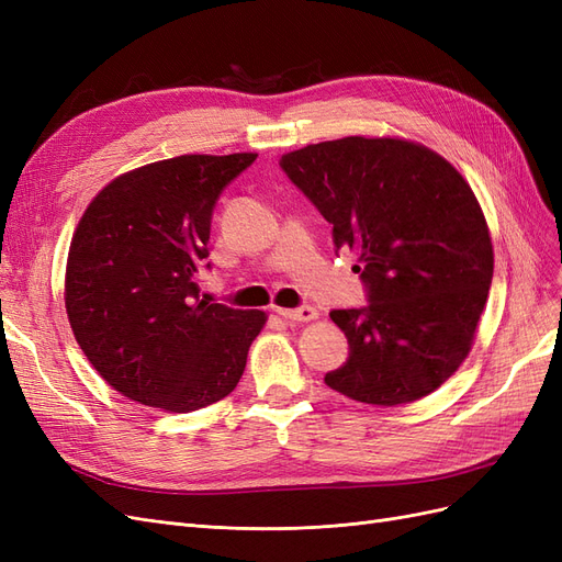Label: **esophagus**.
I'll use <instances>...</instances> for the list:
<instances>
[{
  "label": "esophagus",
  "instance_id": "esophagus-1",
  "mask_svg": "<svg viewBox=\"0 0 562 562\" xmlns=\"http://www.w3.org/2000/svg\"><path fill=\"white\" fill-rule=\"evenodd\" d=\"M281 318L285 321H314L318 318V312L314 307H300V310H277Z\"/></svg>",
  "mask_w": 562,
  "mask_h": 562
}]
</instances>
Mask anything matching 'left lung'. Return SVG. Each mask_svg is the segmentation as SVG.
<instances>
[{
  "mask_svg": "<svg viewBox=\"0 0 562 562\" xmlns=\"http://www.w3.org/2000/svg\"><path fill=\"white\" fill-rule=\"evenodd\" d=\"M281 168L359 258L366 310H335L349 359L326 384L351 401L429 396L464 363L495 269L479 199L427 145L347 135L293 149Z\"/></svg>",
  "mask_w": 562,
  "mask_h": 562,
  "instance_id": "obj_1",
  "label": "left lung"
}]
</instances>
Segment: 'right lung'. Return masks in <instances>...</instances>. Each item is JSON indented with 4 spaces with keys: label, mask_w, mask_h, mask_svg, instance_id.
<instances>
[{
    "label": "right lung",
    "mask_w": 562,
    "mask_h": 562,
    "mask_svg": "<svg viewBox=\"0 0 562 562\" xmlns=\"http://www.w3.org/2000/svg\"><path fill=\"white\" fill-rule=\"evenodd\" d=\"M255 151L182 155L133 168L79 217L65 267L77 345L119 394L192 413L232 394L267 323L260 310L201 300L211 215Z\"/></svg>",
    "instance_id": "right-lung-1"
}]
</instances>
